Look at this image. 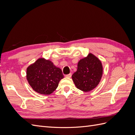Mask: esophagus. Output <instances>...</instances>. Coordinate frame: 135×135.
I'll return each instance as SVG.
<instances>
[{
  "label": "esophagus",
  "mask_w": 135,
  "mask_h": 135,
  "mask_svg": "<svg viewBox=\"0 0 135 135\" xmlns=\"http://www.w3.org/2000/svg\"><path fill=\"white\" fill-rule=\"evenodd\" d=\"M65 76L67 77V78H70L71 76V73H70V74L66 75H65Z\"/></svg>",
  "instance_id": "obj_1"
}]
</instances>
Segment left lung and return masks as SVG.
<instances>
[{
	"instance_id": "obj_1",
	"label": "left lung",
	"mask_w": 135,
	"mask_h": 135,
	"mask_svg": "<svg viewBox=\"0 0 135 135\" xmlns=\"http://www.w3.org/2000/svg\"><path fill=\"white\" fill-rule=\"evenodd\" d=\"M103 73L101 61L93 54L89 53L78 63L76 72L72 79L78 89L83 92L91 91L99 84Z\"/></svg>"
}]
</instances>
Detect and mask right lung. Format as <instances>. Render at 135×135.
Wrapping results in <instances>:
<instances>
[{
    "label": "right lung",
    "instance_id": "obj_1",
    "mask_svg": "<svg viewBox=\"0 0 135 135\" xmlns=\"http://www.w3.org/2000/svg\"><path fill=\"white\" fill-rule=\"evenodd\" d=\"M64 78L61 69L51 61L39 58L26 69V79L32 89L41 95H50Z\"/></svg>",
    "mask_w": 135,
    "mask_h": 135
}]
</instances>
